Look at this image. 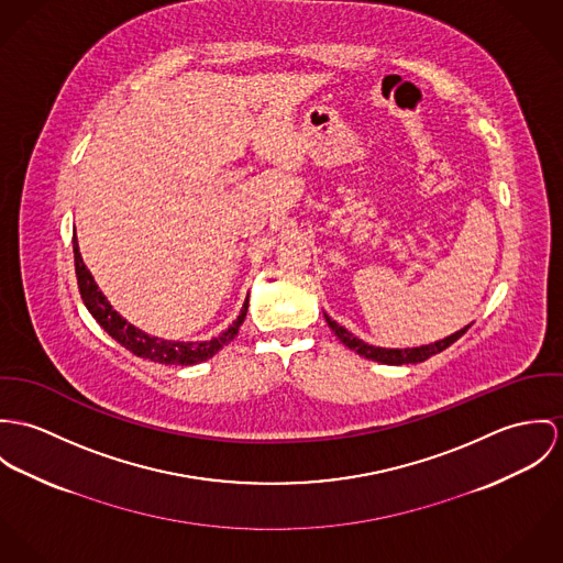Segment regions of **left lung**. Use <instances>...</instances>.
<instances>
[{
	"instance_id": "left-lung-1",
	"label": "left lung",
	"mask_w": 563,
	"mask_h": 563,
	"mask_svg": "<svg viewBox=\"0 0 563 563\" xmlns=\"http://www.w3.org/2000/svg\"><path fill=\"white\" fill-rule=\"evenodd\" d=\"M323 317H325L328 325L332 328V332L339 336V341H341L345 347L354 350V352L361 354L363 358H369V361L382 363V365H417V363H423V361H428L430 356H434L438 352L446 350L451 343H455V341L471 328V323H468V325H464L462 330H457V332H453V334H449V336H444V339H440V341H434V343H430V345H419V347H404V350H399V347H377V345H369V343H365L363 339L354 336L347 328L339 325V323H336L334 319H330L325 312H323Z\"/></svg>"
}]
</instances>
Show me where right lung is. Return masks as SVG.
<instances>
[{
  "label": "right lung",
  "mask_w": 563,
  "mask_h": 563,
  "mask_svg": "<svg viewBox=\"0 0 563 563\" xmlns=\"http://www.w3.org/2000/svg\"><path fill=\"white\" fill-rule=\"evenodd\" d=\"M73 252H75L77 285H79V294H81L86 309L112 339H117L123 347L140 358H148V361L162 363V365H196V363L209 361L211 356H216L224 345H229L235 339V334L240 332V325L246 319L249 298L238 314V319L224 332H220L218 336H213L209 341H168V339L151 336L144 330L135 328L133 323L123 319L121 312L112 309V305L108 302V298L95 283L90 269L86 267L75 238H73Z\"/></svg>",
  "instance_id": "right-lung-1"
}]
</instances>
